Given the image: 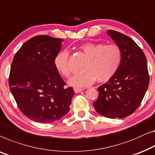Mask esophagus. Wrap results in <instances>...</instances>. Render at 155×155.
<instances>
[{"label":"esophagus","mask_w":155,"mask_h":155,"mask_svg":"<svg viewBox=\"0 0 155 155\" xmlns=\"http://www.w3.org/2000/svg\"><path fill=\"white\" fill-rule=\"evenodd\" d=\"M82 91H83V89H80V88H74V91H75V93H80Z\"/></svg>","instance_id":"obj_1"}]
</instances>
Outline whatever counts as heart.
I'll use <instances>...</instances> for the list:
<instances>
[{
	"instance_id": "heart-1",
	"label": "heart",
	"mask_w": 155,
	"mask_h": 155,
	"mask_svg": "<svg viewBox=\"0 0 155 155\" xmlns=\"http://www.w3.org/2000/svg\"><path fill=\"white\" fill-rule=\"evenodd\" d=\"M80 50L87 60L83 65L84 73L76 74L68 80V84L75 87H85L110 80L117 72L122 60V52L117 45H104L98 42H85L80 46ZM54 66L60 74L68 78L73 73L67 50L59 51L54 58Z\"/></svg>"
}]
</instances>
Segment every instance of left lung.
Listing matches in <instances>:
<instances>
[{
  "label": "left lung",
  "instance_id": "8db88e82",
  "mask_svg": "<svg viewBox=\"0 0 155 155\" xmlns=\"http://www.w3.org/2000/svg\"><path fill=\"white\" fill-rule=\"evenodd\" d=\"M107 34L120 48L122 60L115 75L97 89L99 95L93 105L105 117L122 119L138 108L148 88L147 59L131 38L113 30H107Z\"/></svg>",
  "mask_w": 155,
  "mask_h": 155
}]
</instances>
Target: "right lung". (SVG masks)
Instances as JSON below:
<instances>
[{"label": "right lung", "mask_w": 155, "mask_h": 155, "mask_svg": "<svg viewBox=\"0 0 155 155\" xmlns=\"http://www.w3.org/2000/svg\"><path fill=\"white\" fill-rule=\"evenodd\" d=\"M63 39L37 35L17 51L11 65L9 86L19 108L31 120L51 123L68 113L74 95L54 66Z\"/></svg>", "instance_id": "right-lung-1"}]
</instances>
